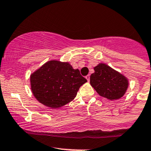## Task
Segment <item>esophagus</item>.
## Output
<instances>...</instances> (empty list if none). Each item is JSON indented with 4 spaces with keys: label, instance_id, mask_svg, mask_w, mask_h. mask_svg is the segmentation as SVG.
I'll list each match as a JSON object with an SVG mask.
<instances>
[{
    "label": "esophagus",
    "instance_id": "obj_1",
    "mask_svg": "<svg viewBox=\"0 0 151 151\" xmlns=\"http://www.w3.org/2000/svg\"><path fill=\"white\" fill-rule=\"evenodd\" d=\"M85 78L87 79V80L88 81V82H89V79H90V76H89V74H88V75H87V76H86V77H85Z\"/></svg>",
    "mask_w": 151,
    "mask_h": 151
}]
</instances>
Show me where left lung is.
Masks as SVG:
<instances>
[{
  "label": "left lung",
  "instance_id": "1",
  "mask_svg": "<svg viewBox=\"0 0 151 151\" xmlns=\"http://www.w3.org/2000/svg\"><path fill=\"white\" fill-rule=\"evenodd\" d=\"M94 70L90 76V84L101 97L116 100L125 94L129 82L123 74L104 63L94 67Z\"/></svg>",
  "mask_w": 151,
  "mask_h": 151
}]
</instances>
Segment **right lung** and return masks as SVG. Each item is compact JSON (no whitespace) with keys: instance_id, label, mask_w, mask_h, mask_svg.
<instances>
[{"instance_id":"right-lung-1","label":"right lung","mask_w":151,"mask_h":151,"mask_svg":"<svg viewBox=\"0 0 151 151\" xmlns=\"http://www.w3.org/2000/svg\"><path fill=\"white\" fill-rule=\"evenodd\" d=\"M79 69L69 62L51 60L31 74V89L35 98L46 107L59 108L75 98L87 82Z\"/></svg>"}]
</instances>
